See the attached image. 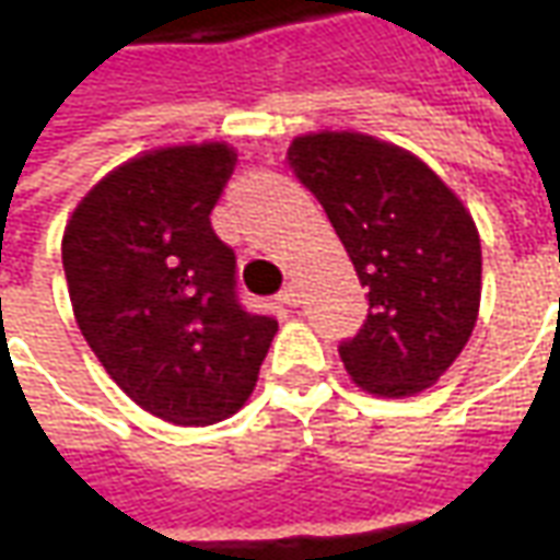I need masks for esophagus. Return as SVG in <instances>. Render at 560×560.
<instances>
[{
	"mask_svg": "<svg viewBox=\"0 0 560 560\" xmlns=\"http://www.w3.org/2000/svg\"><path fill=\"white\" fill-rule=\"evenodd\" d=\"M279 303L281 305H291V308H296V305L303 303V293H300V281L291 279L284 288H281L279 293Z\"/></svg>",
	"mask_w": 560,
	"mask_h": 560,
	"instance_id": "34e87169",
	"label": "esophagus"
}]
</instances>
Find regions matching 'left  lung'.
Wrapping results in <instances>:
<instances>
[{"label":"left lung","mask_w":560,"mask_h":560,"mask_svg":"<svg viewBox=\"0 0 560 560\" xmlns=\"http://www.w3.org/2000/svg\"><path fill=\"white\" fill-rule=\"evenodd\" d=\"M288 161L369 288L363 329L339 345L348 375L387 399L432 387L480 312V233L465 203L425 161L360 131L303 135Z\"/></svg>","instance_id":"1"}]
</instances>
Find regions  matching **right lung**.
<instances>
[{
	"label": "right lung",
	"mask_w": 560,
	"mask_h": 560,
	"mask_svg": "<svg viewBox=\"0 0 560 560\" xmlns=\"http://www.w3.org/2000/svg\"><path fill=\"white\" fill-rule=\"evenodd\" d=\"M228 143L143 152L90 188L62 236L74 317L104 372L143 411L212 425L245 405L279 332L236 296V255L209 224Z\"/></svg>",
	"instance_id": "add662e5"
}]
</instances>
